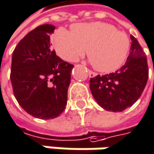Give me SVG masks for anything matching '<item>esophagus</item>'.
I'll use <instances>...</instances> for the list:
<instances>
[{
	"label": "esophagus",
	"instance_id": "esophagus-1",
	"mask_svg": "<svg viewBox=\"0 0 154 154\" xmlns=\"http://www.w3.org/2000/svg\"><path fill=\"white\" fill-rule=\"evenodd\" d=\"M88 75L90 76V78H94V76L97 75V73H95V72H93V71L88 69Z\"/></svg>",
	"mask_w": 154,
	"mask_h": 154
}]
</instances>
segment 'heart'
Masks as SVG:
<instances>
[{
    "instance_id": "obj_1",
    "label": "heart",
    "mask_w": 154,
    "mask_h": 154,
    "mask_svg": "<svg viewBox=\"0 0 154 154\" xmlns=\"http://www.w3.org/2000/svg\"><path fill=\"white\" fill-rule=\"evenodd\" d=\"M53 42L57 55L66 61H75L87 49L94 67L104 73L121 67L130 50V39L125 32L99 21L75 24L71 31L59 28Z\"/></svg>"
}]
</instances>
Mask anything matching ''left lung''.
Here are the masks:
<instances>
[{"label": "left lung", "instance_id": "1", "mask_svg": "<svg viewBox=\"0 0 154 154\" xmlns=\"http://www.w3.org/2000/svg\"><path fill=\"white\" fill-rule=\"evenodd\" d=\"M132 44L125 64L114 73L90 79V90L105 110L122 112L141 97L149 75L147 57L137 39L131 35Z\"/></svg>", "mask_w": 154, "mask_h": 154}]
</instances>
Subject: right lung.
<instances>
[{"label":"right lung","mask_w":154,"mask_h":154,"mask_svg":"<svg viewBox=\"0 0 154 154\" xmlns=\"http://www.w3.org/2000/svg\"><path fill=\"white\" fill-rule=\"evenodd\" d=\"M55 26L44 24L29 32L17 45L11 59V81L19 105L30 116L53 119L67 101L74 67L51 49Z\"/></svg>","instance_id":"obj_1"}]
</instances>
